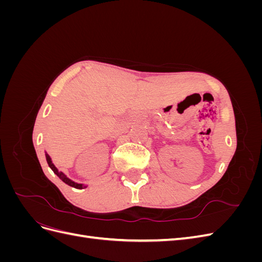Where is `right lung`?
I'll return each instance as SVG.
<instances>
[{"mask_svg": "<svg viewBox=\"0 0 262 262\" xmlns=\"http://www.w3.org/2000/svg\"><path fill=\"white\" fill-rule=\"evenodd\" d=\"M46 158H47V162H48V165L50 166V168L53 170L54 173H57V176H58L63 182H66L67 185H69V186H71V187H74V188H76V189H82V188H83V185H81V184H75L74 181L69 179V178L64 175V173L59 171L57 168H55V166L52 164L51 158H50V156H49L48 154H46ZM84 188H85V187H84Z\"/></svg>", "mask_w": 262, "mask_h": 262, "instance_id": "add662e5", "label": "right lung"}]
</instances>
